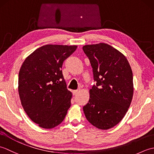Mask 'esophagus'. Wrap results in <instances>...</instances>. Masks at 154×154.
Returning <instances> with one entry per match:
<instances>
[{
	"label": "esophagus",
	"mask_w": 154,
	"mask_h": 154,
	"mask_svg": "<svg viewBox=\"0 0 154 154\" xmlns=\"http://www.w3.org/2000/svg\"><path fill=\"white\" fill-rule=\"evenodd\" d=\"M77 93H79V90H74L73 91V94L75 95V94H76Z\"/></svg>",
	"instance_id": "obj_1"
}]
</instances>
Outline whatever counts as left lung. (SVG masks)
<instances>
[{"instance_id":"1","label":"left lung","mask_w":154,"mask_h":154,"mask_svg":"<svg viewBox=\"0 0 154 154\" xmlns=\"http://www.w3.org/2000/svg\"><path fill=\"white\" fill-rule=\"evenodd\" d=\"M83 50L90 61L96 82L89 91L90 99L83 112L94 126L108 130L122 120L131 104V67L126 57L109 44L86 45Z\"/></svg>"}]
</instances>
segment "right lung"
<instances>
[{"label": "right lung", "mask_w": 154, "mask_h": 154, "mask_svg": "<svg viewBox=\"0 0 154 154\" xmlns=\"http://www.w3.org/2000/svg\"><path fill=\"white\" fill-rule=\"evenodd\" d=\"M76 45H45L26 59L18 75V93L29 118L50 129L61 124L71 106L72 93L62 73L63 61Z\"/></svg>", "instance_id": "1"}]
</instances>
